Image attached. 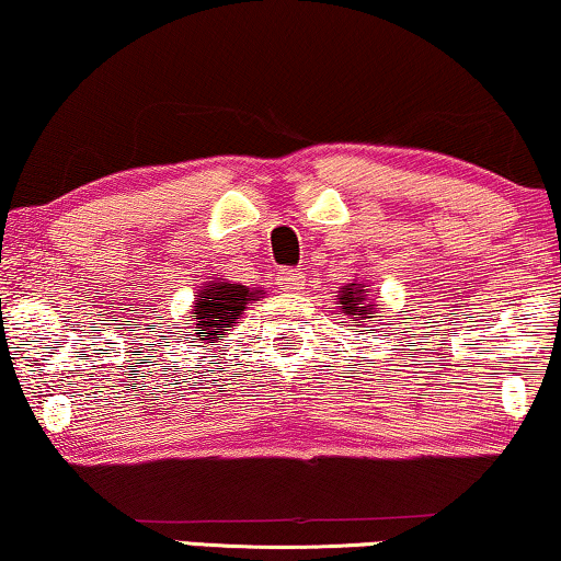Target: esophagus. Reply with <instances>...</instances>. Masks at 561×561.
Instances as JSON below:
<instances>
[{
    "label": "esophagus",
    "instance_id": "obj_1",
    "mask_svg": "<svg viewBox=\"0 0 561 561\" xmlns=\"http://www.w3.org/2000/svg\"><path fill=\"white\" fill-rule=\"evenodd\" d=\"M277 279H279L284 291H299V289H305L302 272L291 270V266H287V270H279V272H277Z\"/></svg>",
    "mask_w": 561,
    "mask_h": 561
}]
</instances>
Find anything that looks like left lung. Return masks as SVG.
<instances>
[{"label":"left lung","instance_id":"8db88e82","mask_svg":"<svg viewBox=\"0 0 561 561\" xmlns=\"http://www.w3.org/2000/svg\"><path fill=\"white\" fill-rule=\"evenodd\" d=\"M337 299H340L342 312H345L350 320H355V317L375 314V309H378V305H375V302H367L363 284H355V282L347 284V287H342Z\"/></svg>","mask_w":561,"mask_h":561}]
</instances>
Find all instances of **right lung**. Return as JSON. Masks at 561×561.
Masks as SVG:
<instances>
[{
  "mask_svg": "<svg viewBox=\"0 0 561 561\" xmlns=\"http://www.w3.org/2000/svg\"><path fill=\"white\" fill-rule=\"evenodd\" d=\"M262 289H249L244 284L208 282L196 291V305L191 309V322L196 324L198 340L211 342L216 334L233 328L249 302H256Z\"/></svg>",
  "mask_w": 561,
  "mask_h": 561,
  "instance_id": "obj_1",
  "label": "right lung"
}]
</instances>
